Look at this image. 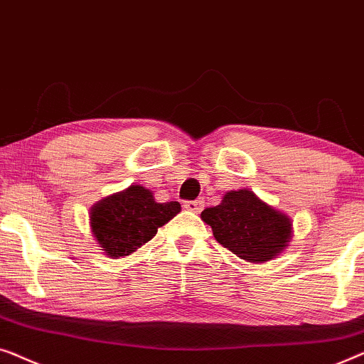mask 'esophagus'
I'll return each instance as SVG.
<instances>
[{
  "label": "esophagus",
  "mask_w": 364,
  "mask_h": 364,
  "mask_svg": "<svg viewBox=\"0 0 364 364\" xmlns=\"http://www.w3.org/2000/svg\"><path fill=\"white\" fill-rule=\"evenodd\" d=\"M183 206H184V209H188V211H191V213H201L204 201L203 199H196V201H184Z\"/></svg>",
  "instance_id": "34e87169"
}]
</instances>
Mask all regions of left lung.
<instances>
[{
  "instance_id": "obj_1",
  "label": "left lung",
  "mask_w": 364,
  "mask_h": 364,
  "mask_svg": "<svg viewBox=\"0 0 364 364\" xmlns=\"http://www.w3.org/2000/svg\"><path fill=\"white\" fill-rule=\"evenodd\" d=\"M201 219L224 247L249 262L277 257L291 239V221L249 189L229 191L221 204L206 208Z\"/></svg>"
}]
</instances>
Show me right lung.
Returning <instances> with one entry per match:
<instances>
[{
	"mask_svg": "<svg viewBox=\"0 0 364 364\" xmlns=\"http://www.w3.org/2000/svg\"><path fill=\"white\" fill-rule=\"evenodd\" d=\"M180 211V203H156L150 189L132 184L92 206L90 228L109 257H125L155 237L158 228Z\"/></svg>",
	"mask_w": 364,
	"mask_h": 364,
	"instance_id": "right-lung-1",
	"label": "right lung"
}]
</instances>
